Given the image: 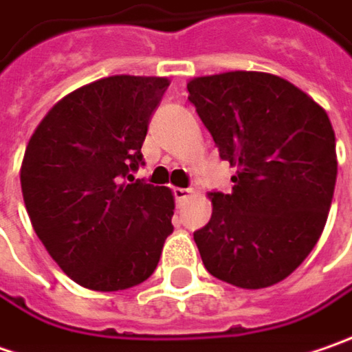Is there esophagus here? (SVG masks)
Here are the masks:
<instances>
[{"label":"esophagus","mask_w":352,"mask_h":352,"mask_svg":"<svg viewBox=\"0 0 352 352\" xmlns=\"http://www.w3.org/2000/svg\"><path fill=\"white\" fill-rule=\"evenodd\" d=\"M173 195H175L177 203H183V201H187V199L191 197L192 189H183V187H177V189H173Z\"/></svg>","instance_id":"esophagus-1"}]
</instances>
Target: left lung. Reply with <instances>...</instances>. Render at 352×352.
<instances>
[{
  "instance_id": "left-lung-1",
  "label": "left lung",
  "mask_w": 352,
  "mask_h": 352,
  "mask_svg": "<svg viewBox=\"0 0 352 352\" xmlns=\"http://www.w3.org/2000/svg\"><path fill=\"white\" fill-rule=\"evenodd\" d=\"M221 160L236 169L232 192H208L212 217L192 236L222 282L262 289L309 256L327 222L337 181L327 112L270 72L232 70L187 82Z\"/></svg>"
}]
</instances>
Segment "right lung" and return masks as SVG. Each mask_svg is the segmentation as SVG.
Returning <instances> with one entry per match:
<instances>
[{"label":"right lung","mask_w":352,"mask_h":352,"mask_svg":"<svg viewBox=\"0 0 352 352\" xmlns=\"http://www.w3.org/2000/svg\"><path fill=\"white\" fill-rule=\"evenodd\" d=\"M165 76L116 74L80 86L41 120L21 191L38 240L70 280L94 292L140 285L173 232V192L133 181Z\"/></svg>","instance_id":"1"}]
</instances>
